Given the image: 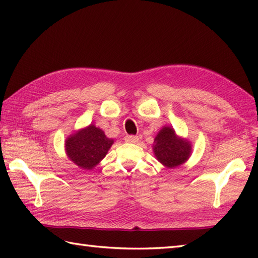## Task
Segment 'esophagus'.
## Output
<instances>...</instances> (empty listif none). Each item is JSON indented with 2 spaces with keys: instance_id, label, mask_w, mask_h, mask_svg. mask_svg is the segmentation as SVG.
<instances>
[{
  "instance_id": "esophagus-1",
  "label": "esophagus",
  "mask_w": 258,
  "mask_h": 258,
  "mask_svg": "<svg viewBox=\"0 0 258 258\" xmlns=\"http://www.w3.org/2000/svg\"><path fill=\"white\" fill-rule=\"evenodd\" d=\"M138 141H139V138L135 135H127L125 138V142H127V143H136Z\"/></svg>"
}]
</instances>
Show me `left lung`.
<instances>
[{
    "label": "left lung",
    "mask_w": 258,
    "mask_h": 258,
    "mask_svg": "<svg viewBox=\"0 0 258 258\" xmlns=\"http://www.w3.org/2000/svg\"><path fill=\"white\" fill-rule=\"evenodd\" d=\"M153 152L156 160L167 168L180 166L191 155V144L175 132L169 125L160 130L153 144Z\"/></svg>",
    "instance_id": "1"
}]
</instances>
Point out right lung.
<instances>
[{"mask_svg":"<svg viewBox=\"0 0 258 258\" xmlns=\"http://www.w3.org/2000/svg\"><path fill=\"white\" fill-rule=\"evenodd\" d=\"M114 143L100 127L90 124L75 131L65 140V153L70 161L83 169H92L106 156Z\"/></svg>","mask_w":258,"mask_h":258,"instance_id":"1","label":"right lung"}]
</instances>
